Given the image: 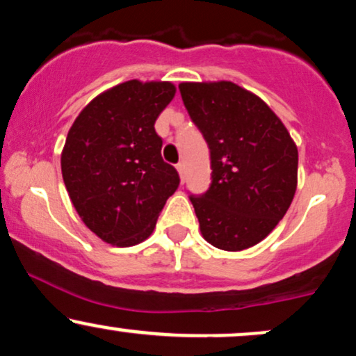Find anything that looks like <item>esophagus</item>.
I'll return each instance as SVG.
<instances>
[{
  "label": "esophagus",
  "mask_w": 356,
  "mask_h": 356,
  "mask_svg": "<svg viewBox=\"0 0 356 356\" xmlns=\"http://www.w3.org/2000/svg\"><path fill=\"white\" fill-rule=\"evenodd\" d=\"M177 170H179V175H181V181L184 182L186 181V165H184V162H179Z\"/></svg>",
  "instance_id": "esophagus-1"
}]
</instances>
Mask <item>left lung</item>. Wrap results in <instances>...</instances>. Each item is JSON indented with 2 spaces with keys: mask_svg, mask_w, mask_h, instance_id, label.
I'll list each match as a JSON object with an SVG mask.
<instances>
[{
  "mask_svg": "<svg viewBox=\"0 0 356 356\" xmlns=\"http://www.w3.org/2000/svg\"><path fill=\"white\" fill-rule=\"evenodd\" d=\"M179 90L211 154L209 189L189 195L204 239L224 251L254 246L295 197V142L259 97L232 81L181 83Z\"/></svg>",
  "mask_w": 356,
  "mask_h": 356,
  "instance_id": "obj_1",
  "label": "left lung"
}]
</instances>
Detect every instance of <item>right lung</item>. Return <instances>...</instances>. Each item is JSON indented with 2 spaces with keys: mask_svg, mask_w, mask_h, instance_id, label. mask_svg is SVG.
I'll list each match as a JSON object with an SVG mask.
<instances>
[{
  "mask_svg": "<svg viewBox=\"0 0 356 356\" xmlns=\"http://www.w3.org/2000/svg\"><path fill=\"white\" fill-rule=\"evenodd\" d=\"M175 95L169 81L130 80L93 99L73 122L61 174L90 231L117 246L149 238L177 191L174 165L162 159L155 120Z\"/></svg>",
  "mask_w": 356,
  "mask_h": 356,
  "instance_id": "add662e5",
  "label": "right lung"
}]
</instances>
